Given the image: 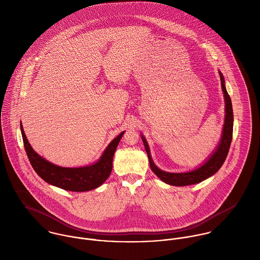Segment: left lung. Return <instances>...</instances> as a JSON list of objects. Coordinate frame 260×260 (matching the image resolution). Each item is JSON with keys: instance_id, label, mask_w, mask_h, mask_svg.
<instances>
[{"instance_id": "obj_1", "label": "left lung", "mask_w": 260, "mask_h": 260, "mask_svg": "<svg viewBox=\"0 0 260 260\" xmlns=\"http://www.w3.org/2000/svg\"><path fill=\"white\" fill-rule=\"evenodd\" d=\"M220 80H221V86H222L223 94L225 98V121L223 126L222 136L219 142V145L217 149L214 151V153L211 155V157L199 168L186 172V173H170V172H164L157 168L155 164L152 161V158L150 156L148 144L146 142V139L142 136V140L144 143V146L146 149L147 155H148L149 163L152 171L165 183L174 186H186L191 184L199 183L208 177L215 174L220 167L222 166L228 151L231 145L232 141V133H233V111H232V103L230 96L228 95L225 83H224V77L222 73L219 72Z\"/></svg>"}]
</instances>
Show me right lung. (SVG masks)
<instances>
[{"label":"right lung","mask_w":260,"mask_h":260,"mask_svg":"<svg viewBox=\"0 0 260 260\" xmlns=\"http://www.w3.org/2000/svg\"><path fill=\"white\" fill-rule=\"evenodd\" d=\"M21 132L27 156L38 175L51 185L75 192L95 189L107 180L112 171L114 153L124 134L122 132L112 141L102 154L100 160L95 164L79 168H66L52 164L37 154L29 144L22 124Z\"/></svg>","instance_id":"obj_1"}]
</instances>
